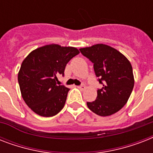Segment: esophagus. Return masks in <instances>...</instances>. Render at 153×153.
<instances>
[{
	"label": "esophagus",
	"mask_w": 153,
	"mask_h": 153,
	"mask_svg": "<svg viewBox=\"0 0 153 153\" xmlns=\"http://www.w3.org/2000/svg\"><path fill=\"white\" fill-rule=\"evenodd\" d=\"M77 87H78V88H79L80 91H84V90L86 89V86H85V85H83V84H82V85H81V86H78Z\"/></svg>",
	"instance_id": "obj_1"
}]
</instances>
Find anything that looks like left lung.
I'll use <instances>...</instances> for the list:
<instances>
[{"mask_svg": "<svg viewBox=\"0 0 153 153\" xmlns=\"http://www.w3.org/2000/svg\"><path fill=\"white\" fill-rule=\"evenodd\" d=\"M94 63V70L102 84L95 101L86 102L91 111L106 117L118 112L127 103L134 86L133 67L120 51L98 44L79 49Z\"/></svg>", "mask_w": 153, "mask_h": 153, "instance_id": "left-lung-1", "label": "left lung"}]
</instances>
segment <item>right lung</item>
<instances>
[{"label":"right lung","instance_id":"right-lung-1","mask_svg":"<svg viewBox=\"0 0 153 153\" xmlns=\"http://www.w3.org/2000/svg\"><path fill=\"white\" fill-rule=\"evenodd\" d=\"M79 54L73 47L51 44L35 49L20 66L18 82L23 99L36 114L52 117L64 107L70 91L58 86V74H64L66 65Z\"/></svg>","mask_w":153,"mask_h":153}]
</instances>
